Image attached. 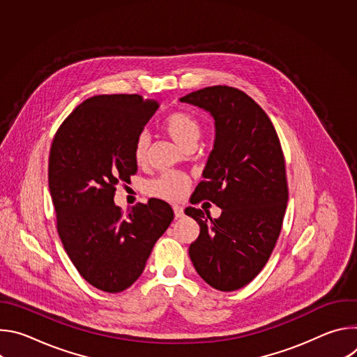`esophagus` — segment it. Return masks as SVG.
I'll use <instances>...</instances> for the list:
<instances>
[{
	"label": "esophagus",
	"instance_id": "1",
	"mask_svg": "<svg viewBox=\"0 0 357 357\" xmlns=\"http://www.w3.org/2000/svg\"><path fill=\"white\" fill-rule=\"evenodd\" d=\"M174 209V213H175V218H182L183 216V208L182 206H178V205H174L172 206Z\"/></svg>",
	"mask_w": 357,
	"mask_h": 357
}]
</instances>
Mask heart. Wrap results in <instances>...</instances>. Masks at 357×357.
I'll return each instance as SVG.
<instances>
[{"label":"heart","instance_id":"1","mask_svg":"<svg viewBox=\"0 0 357 357\" xmlns=\"http://www.w3.org/2000/svg\"><path fill=\"white\" fill-rule=\"evenodd\" d=\"M164 131L181 146H195L200 137L202 127L199 120L188 112H174L165 117L162 123ZM148 135L141 132L137 135L132 145V157L137 164H144L148 152ZM190 186V179L181 172H167L160 178L151 181L146 186L149 195L165 199V200H179L182 199Z\"/></svg>","mask_w":357,"mask_h":357}]
</instances>
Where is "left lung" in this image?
<instances>
[{
	"mask_svg": "<svg viewBox=\"0 0 357 357\" xmlns=\"http://www.w3.org/2000/svg\"><path fill=\"white\" fill-rule=\"evenodd\" d=\"M179 100L215 119L213 149L193 203L206 199L222 209L215 220L185 209L200 226L189 257L211 287L236 291L267 264L282 227L288 185L281 144L266 112L238 89L212 86Z\"/></svg>",
	"mask_w": 357,
	"mask_h": 357,
	"instance_id": "1",
	"label": "left lung"
}]
</instances>
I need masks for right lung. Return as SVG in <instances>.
Segmentation results:
<instances>
[{"label": "right lung", "mask_w": 357, "mask_h": 357, "mask_svg": "<svg viewBox=\"0 0 357 357\" xmlns=\"http://www.w3.org/2000/svg\"><path fill=\"white\" fill-rule=\"evenodd\" d=\"M160 103L139 94L84 100L56 131L49 152V190L56 227L79 274L105 292L131 287L174 220L167 202L149 199L124 216L116 188L137 172L132 145Z\"/></svg>", "instance_id": "obj_1"}]
</instances>
